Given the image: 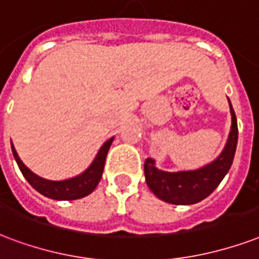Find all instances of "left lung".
Here are the masks:
<instances>
[{"instance_id": "obj_1", "label": "left lung", "mask_w": 259, "mask_h": 259, "mask_svg": "<svg viewBox=\"0 0 259 259\" xmlns=\"http://www.w3.org/2000/svg\"><path fill=\"white\" fill-rule=\"evenodd\" d=\"M231 111V132L223 152L216 159L198 169L168 172L156 167L155 160L147 159L144 164L145 181L153 194L174 205H193L205 200L214 191L230 171L238 144V122L228 99Z\"/></svg>"}]
</instances>
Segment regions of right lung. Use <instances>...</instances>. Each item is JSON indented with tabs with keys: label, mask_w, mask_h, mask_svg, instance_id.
Masks as SVG:
<instances>
[{
	"label": "right lung",
	"mask_w": 259,
	"mask_h": 259,
	"mask_svg": "<svg viewBox=\"0 0 259 259\" xmlns=\"http://www.w3.org/2000/svg\"><path fill=\"white\" fill-rule=\"evenodd\" d=\"M114 137L107 140L106 143L100 147L99 152L95 156L94 161L91 163L90 167L82 171L81 174H78L76 177L69 178V179H64V181H50V179H45V178L39 177L36 174H33L27 165L21 161V159L17 155L15 147L11 141L12 145V153L15 156V160L19 165L20 171L24 175V178L28 181V183L39 191L40 194L51 198V200L58 201H72L78 200L82 197H87L91 194L92 191L96 189L98 183L100 182V178L103 174L104 163H106V156L107 152L111 147Z\"/></svg>",
	"instance_id": "1"
}]
</instances>
